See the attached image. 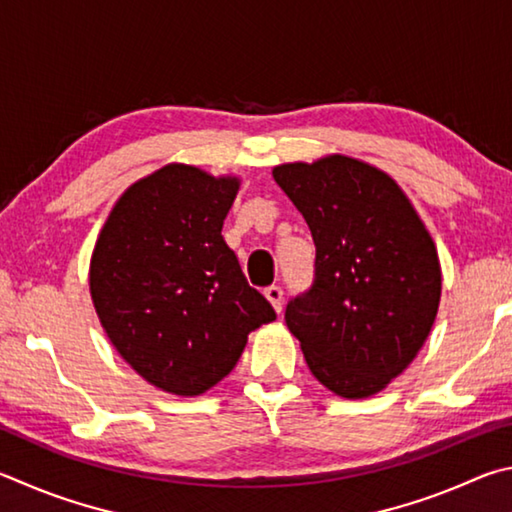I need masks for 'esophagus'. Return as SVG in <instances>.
<instances>
[{"label": "esophagus", "mask_w": 512, "mask_h": 512, "mask_svg": "<svg viewBox=\"0 0 512 512\" xmlns=\"http://www.w3.org/2000/svg\"><path fill=\"white\" fill-rule=\"evenodd\" d=\"M265 297H267V301L272 303V308L281 315V310H283V290L279 288V285H270V288L265 290Z\"/></svg>", "instance_id": "1"}]
</instances>
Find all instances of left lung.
<instances>
[{
	"instance_id": "8db88e82",
	"label": "left lung",
	"mask_w": 512,
	"mask_h": 512,
	"mask_svg": "<svg viewBox=\"0 0 512 512\" xmlns=\"http://www.w3.org/2000/svg\"><path fill=\"white\" fill-rule=\"evenodd\" d=\"M317 247L315 283L285 308L312 375L339 398L375 396L414 362L441 301L432 236L396 179L326 155L274 166Z\"/></svg>"
}]
</instances>
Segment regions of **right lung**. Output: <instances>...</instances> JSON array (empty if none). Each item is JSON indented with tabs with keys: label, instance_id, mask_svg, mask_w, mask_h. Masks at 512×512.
<instances>
[{
	"label": "right lung",
	"instance_id": "1",
	"mask_svg": "<svg viewBox=\"0 0 512 512\" xmlns=\"http://www.w3.org/2000/svg\"><path fill=\"white\" fill-rule=\"evenodd\" d=\"M240 179L168 164L125 188L92 251L89 294L119 355L175 396L215 387L276 319L222 238Z\"/></svg>",
	"mask_w": 512,
	"mask_h": 512
}]
</instances>
